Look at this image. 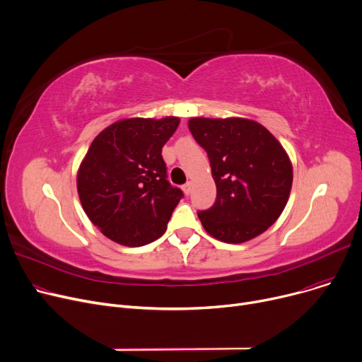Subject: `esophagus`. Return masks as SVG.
<instances>
[{
  "label": "esophagus",
  "instance_id": "obj_1",
  "mask_svg": "<svg viewBox=\"0 0 362 362\" xmlns=\"http://www.w3.org/2000/svg\"><path fill=\"white\" fill-rule=\"evenodd\" d=\"M191 189H193V184H191L189 181L182 185V191L185 193V196H189V194H191Z\"/></svg>",
  "mask_w": 362,
  "mask_h": 362
}]
</instances>
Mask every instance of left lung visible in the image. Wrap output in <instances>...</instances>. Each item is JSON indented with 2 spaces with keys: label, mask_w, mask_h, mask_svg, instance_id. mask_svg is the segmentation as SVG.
Returning a JSON list of instances; mask_svg holds the SVG:
<instances>
[{
  "label": "left lung",
  "mask_w": 362,
  "mask_h": 362,
  "mask_svg": "<svg viewBox=\"0 0 362 362\" xmlns=\"http://www.w3.org/2000/svg\"><path fill=\"white\" fill-rule=\"evenodd\" d=\"M188 129L204 148L216 182L214 206L197 215L211 237L240 244L260 235L284 211L292 165L263 125L244 118H191Z\"/></svg>",
  "instance_id": "obj_1"
}]
</instances>
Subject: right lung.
<instances>
[{
	"label": "right lung",
	"mask_w": 362,
	"mask_h": 362,
	"mask_svg": "<svg viewBox=\"0 0 362 362\" xmlns=\"http://www.w3.org/2000/svg\"><path fill=\"white\" fill-rule=\"evenodd\" d=\"M180 119L130 118L114 122L90 144L77 174L81 206L105 237L140 247L163 235L180 200L166 178L162 147Z\"/></svg>",
	"instance_id": "right-lung-1"
}]
</instances>
